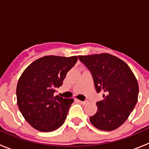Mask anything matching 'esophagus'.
Instances as JSON below:
<instances>
[{"label": "esophagus", "instance_id": "1", "mask_svg": "<svg viewBox=\"0 0 149 149\" xmlns=\"http://www.w3.org/2000/svg\"><path fill=\"white\" fill-rule=\"evenodd\" d=\"M78 102H80L81 104H87V101H80V100H77Z\"/></svg>", "mask_w": 149, "mask_h": 149}]
</instances>
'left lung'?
I'll return each mask as SVG.
<instances>
[{"label":"left lung","instance_id":"8db88e82","mask_svg":"<svg viewBox=\"0 0 149 149\" xmlns=\"http://www.w3.org/2000/svg\"><path fill=\"white\" fill-rule=\"evenodd\" d=\"M78 57L90 71L97 93H104V99L96 103L97 113L89 121L101 131L118 128L127 120L137 102L139 85L136 77L123 60L113 55Z\"/></svg>","mask_w":149,"mask_h":149}]
</instances>
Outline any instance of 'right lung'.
<instances>
[{
	"mask_svg": "<svg viewBox=\"0 0 149 149\" xmlns=\"http://www.w3.org/2000/svg\"><path fill=\"white\" fill-rule=\"evenodd\" d=\"M77 56H45L24 71L16 88L17 104L30 125L42 132L53 131L64 123L73 98L54 96Z\"/></svg>",
	"mask_w": 149,
	"mask_h": 149,
	"instance_id": "right-lung-1",
	"label": "right lung"
}]
</instances>
